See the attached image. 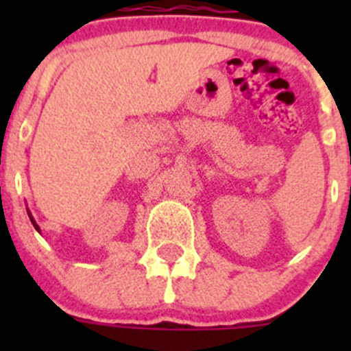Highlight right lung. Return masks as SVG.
<instances>
[{
    "instance_id": "obj_1",
    "label": "right lung",
    "mask_w": 351,
    "mask_h": 351,
    "mask_svg": "<svg viewBox=\"0 0 351 351\" xmlns=\"http://www.w3.org/2000/svg\"><path fill=\"white\" fill-rule=\"evenodd\" d=\"M27 214H29V219H31V223H33V226H35L36 230H38V232H40V226H38V225H36L35 218H33V216H31V213H29V210H27Z\"/></svg>"
}]
</instances>
